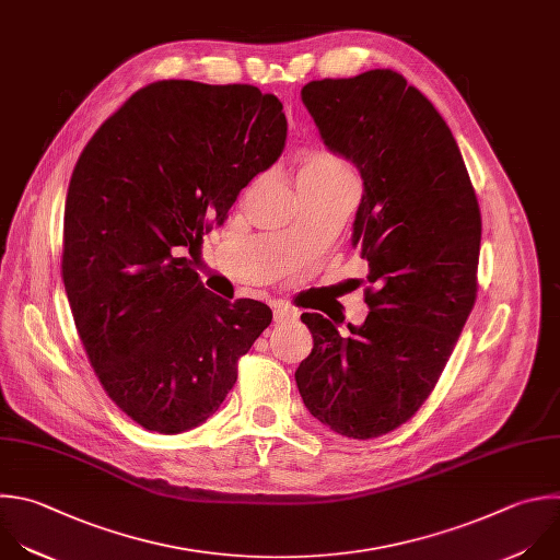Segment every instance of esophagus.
<instances>
[{"instance_id":"esophagus-1","label":"esophagus","mask_w":560,"mask_h":560,"mask_svg":"<svg viewBox=\"0 0 560 560\" xmlns=\"http://www.w3.org/2000/svg\"><path fill=\"white\" fill-rule=\"evenodd\" d=\"M294 316H296V310H294V307H290V305H283V303L275 305V320H277V323L290 320V318H294Z\"/></svg>"}]
</instances>
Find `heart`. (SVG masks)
Returning a JSON list of instances; mask_svg holds the SVG:
<instances>
[{"instance_id":"obj_1","label":"heart","mask_w":560,"mask_h":560,"mask_svg":"<svg viewBox=\"0 0 560 560\" xmlns=\"http://www.w3.org/2000/svg\"><path fill=\"white\" fill-rule=\"evenodd\" d=\"M301 189H312V186H340L355 184V175L351 166L325 149H307L301 158L299 173Z\"/></svg>"}]
</instances>
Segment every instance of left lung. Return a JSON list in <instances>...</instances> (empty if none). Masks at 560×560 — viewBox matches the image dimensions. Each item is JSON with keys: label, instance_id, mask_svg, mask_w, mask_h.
Wrapping results in <instances>:
<instances>
[{"label": "left lung", "instance_id": "obj_1", "mask_svg": "<svg viewBox=\"0 0 560 560\" xmlns=\"http://www.w3.org/2000/svg\"><path fill=\"white\" fill-rule=\"evenodd\" d=\"M329 151L355 164L351 242L369 261L360 327L301 314L314 347L296 369L307 411L331 431L381 438L435 389L477 299L481 213L433 103L394 70L301 90Z\"/></svg>", "mask_w": 560, "mask_h": 560}]
</instances>
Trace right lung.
<instances>
[{
    "mask_svg": "<svg viewBox=\"0 0 560 560\" xmlns=\"http://www.w3.org/2000/svg\"><path fill=\"white\" fill-rule=\"evenodd\" d=\"M275 94L158 81L112 114L72 171L61 277L96 376L133 422L175 435L207 422L237 360L270 325L255 299L209 292L202 237L285 147Z\"/></svg>",
    "mask_w": 560,
    "mask_h": 560,
    "instance_id": "right-lung-1",
    "label": "right lung"
}]
</instances>
